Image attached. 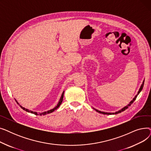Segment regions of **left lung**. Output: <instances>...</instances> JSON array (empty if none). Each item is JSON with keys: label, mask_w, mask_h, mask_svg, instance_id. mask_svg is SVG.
Instances as JSON below:
<instances>
[{"label": "left lung", "mask_w": 151, "mask_h": 151, "mask_svg": "<svg viewBox=\"0 0 151 151\" xmlns=\"http://www.w3.org/2000/svg\"><path fill=\"white\" fill-rule=\"evenodd\" d=\"M144 83H145V80H143V81H142V84L141 85V87H140V88H139V91H138V93H137V94L135 96H134V97L133 99V100L130 102V104L128 105H127L126 106H125V107H124L123 108H122L121 110H119V111H116V112H115V113H106V112H103V111H99L98 109H95V108H93L97 112H98V113H101V114H107V115H109V114H118V113H121V112H122V111H125L126 109H127L128 108H129V106H130L133 103V101L136 100V99H137V96H138V94L140 93V92L141 91V90L142 89V88H143V86H144Z\"/></svg>", "instance_id": "left-lung-1"}]
</instances>
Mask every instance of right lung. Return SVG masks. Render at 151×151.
<instances>
[{
  "label": "right lung",
  "instance_id": "add662e5",
  "mask_svg": "<svg viewBox=\"0 0 151 151\" xmlns=\"http://www.w3.org/2000/svg\"><path fill=\"white\" fill-rule=\"evenodd\" d=\"M63 94H64V91H63V92H62V96H61V97H60V100H59V101L58 104V105H57V106H56L54 107L53 109H50V110H49V111H45V112H43V113H37V112H34V111H30V110H29V109H26L25 108H24V107H22V106H21V105L19 104V103H18L17 100H16V101H17V104H18V105H19L20 107H21L22 109L25 110L26 111H27V112H28V113H30L34 114H35V115H40V116H42V115H46V114H50V113H52V112L54 111H55V109H57L60 106V105H61L62 102V100H63Z\"/></svg>",
  "mask_w": 151,
  "mask_h": 151
}]
</instances>
